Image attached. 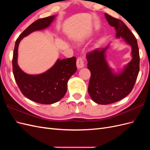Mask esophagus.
Here are the masks:
<instances>
[{
  "mask_svg": "<svg viewBox=\"0 0 150 150\" xmlns=\"http://www.w3.org/2000/svg\"><path fill=\"white\" fill-rule=\"evenodd\" d=\"M76 66L77 67L78 69H81L84 67V61L81 57H79L78 59H77V62H76Z\"/></svg>",
  "mask_w": 150,
  "mask_h": 150,
  "instance_id": "esophagus-1",
  "label": "esophagus"
}]
</instances>
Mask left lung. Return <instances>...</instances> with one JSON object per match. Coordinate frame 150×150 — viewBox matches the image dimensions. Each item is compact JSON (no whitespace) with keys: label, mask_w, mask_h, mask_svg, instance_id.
Instances as JSON below:
<instances>
[{"label":"left lung","mask_w":150,"mask_h":150,"mask_svg":"<svg viewBox=\"0 0 150 150\" xmlns=\"http://www.w3.org/2000/svg\"><path fill=\"white\" fill-rule=\"evenodd\" d=\"M106 19L116 30V38H122L131 47L132 59L122 69L115 71L109 65L106 52L110 44L98 48L86 55L88 69L91 72L88 93L92 100L99 104L120 101L131 93L139 70V55L137 40L123 22L104 13Z\"/></svg>","instance_id":"left-lung-1"}]
</instances>
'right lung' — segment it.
<instances>
[{
	"instance_id": "1",
	"label": "right lung",
	"mask_w": 150,
	"mask_h": 150,
	"mask_svg": "<svg viewBox=\"0 0 150 150\" xmlns=\"http://www.w3.org/2000/svg\"><path fill=\"white\" fill-rule=\"evenodd\" d=\"M56 15L40 19L30 24L16 40L13 50V74L22 93L30 100L40 104H51L60 101L67 92L69 78L77 71L76 58L60 59L50 69L39 74H29L18 65V48L21 40L34 31L44 30L51 25Z\"/></svg>"
}]
</instances>
